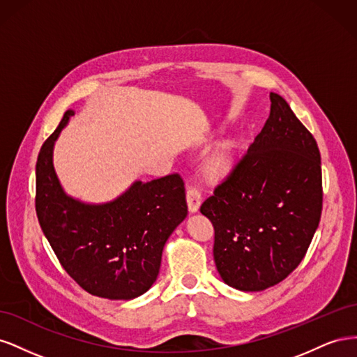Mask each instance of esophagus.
Returning a JSON list of instances; mask_svg holds the SVG:
<instances>
[{
  "label": "esophagus",
  "mask_w": 357,
  "mask_h": 357,
  "mask_svg": "<svg viewBox=\"0 0 357 357\" xmlns=\"http://www.w3.org/2000/svg\"><path fill=\"white\" fill-rule=\"evenodd\" d=\"M186 199H188V207H189V211L195 213L199 205H201V201H202V193L198 188L195 186H189L188 190H186Z\"/></svg>",
  "instance_id": "34e87169"
}]
</instances>
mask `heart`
Segmentation results:
<instances>
[{
  "instance_id": "b5f03b06",
  "label": "heart",
  "mask_w": 357,
  "mask_h": 357,
  "mask_svg": "<svg viewBox=\"0 0 357 357\" xmlns=\"http://www.w3.org/2000/svg\"><path fill=\"white\" fill-rule=\"evenodd\" d=\"M232 164V152L228 146L215 150L208 160V169L213 174H222Z\"/></svg>"
}]
</instances>
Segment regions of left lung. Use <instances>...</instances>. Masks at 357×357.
Listing matches in <instances>:
<instances>
[{
	"label": "left lung",
	"mask_w": 357,
	"mask_h": 357,
	"mask_svg": "<svg viewBox=\"0 0 357 357\" xmlns=\"http://www.w3.org/2000/svg\"><path fill=\"white\" fill-rule=\"evenodd\" d=\"M269 98L262 131L199 208L213 223L220 277L244 291L271 287L294 271L323 208L316 139L283 96Z\"/></svg>",
	"instance_id": "left-lung-1"
}]
</instances>
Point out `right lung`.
<instances>
[{
  "mask_svg": "<svg viewBox=\"0 0 357 357\" xmlns=\"http://www.w3.org/2000/svg\"><path fill=\"white\" fill-rule=\"evenodd\" d=\"M73 112L43 143L36 165V211L43 234L67 274L88 294L132 299L158 278L168 236L186 218L178 172L135 181L116 201L86 205L63 193L52 164L53 143Z\"/></svg>",
  "mask_w": 357,
  "mask_h": 357,
  "instance_id": "obj_1",
  "label": "right lung"
}]
</instances>
